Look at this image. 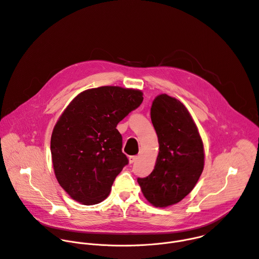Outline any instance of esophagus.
<instances>
[{
    "label": "esophagus",
    "instance_id": "34e87169",
    "mask_svg": "<svg viewBox=\"0 0 259 259\" xmlns=\"http://www.w3.org/2000/svg\"><path fill=\"white\" fill-rule=\"evenodd\" d=\"M137 159H138L137 156H130V157H129V162H130V164L135 163V162L137 161Z\"/></svg>",
    "mask_w": 259,
    "mask_h": 259
}]
</instances>
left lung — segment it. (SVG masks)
Wrapping results in <instances>:
<instances>
[{"label": "left lung", "mask_w": 259, "mask_h": 259, "mask_svg": "<svg viewBox=\"0 0 259 259\" xmlns=\"http://www.w3.org/2000/svg\"><path fill=\"white\" fill-rule=\"evenodd\" d=\"M159 140L154 171L137 178L145 199L156 207L180 202L195 188L204 168V147L189 110L179 100L161 94L151 108Z\"/></svg>", "instance_id": "8db88e82"}]
</instances>
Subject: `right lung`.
I'll return each instance as SVG.
<instances>
[{
    "instance_id": "1",
    "label": "right lung",
    "mask_w": 259,
    "mask_h": 259,
    "mask_svg": "<svg viewBox=\"0 0 259 259\" xmlns=\"http://www.w3.org/2000/svg\"><path fill=\"white\" fill-rule=\"evenodd\" d=\"M139 90L103 86L80 93L65 108L51 136L60 187L84 205L102 202L129 161L117 125L142 102Z\"/></svg>"
}]
</instances>
